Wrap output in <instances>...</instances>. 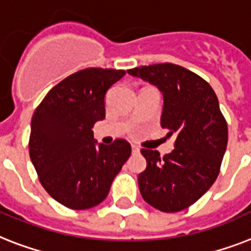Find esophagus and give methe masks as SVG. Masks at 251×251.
<instances>
[{
	"instance_id": "obj_1",
	"label": "esophagus",
	"mask_w": 251,
	"mask_h": 251,
	"mask_svg": "<svg viewBox=\"0 0 251 251\" xmlns=\"http://www.w3.org/2000/svg\"><path fill=\"white\" fill-rule=\"evenodd\" d=\"M131 150H133V153H138L139 151H141V149H139V147H138V146H135V145L131 146Z\"/></svg>"
}]
</instances>
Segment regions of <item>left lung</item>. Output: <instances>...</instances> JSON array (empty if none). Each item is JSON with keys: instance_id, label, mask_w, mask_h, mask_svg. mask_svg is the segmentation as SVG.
Wrapping results in <instances>:
<instances>
[{"instance_id": "left-lung-1", "label": "left lung", "mask_w": 251, "mask_h": 251, "mask_svg": "<svg viewBox=\"0 0 251 251\" xmlns=\"http://www.w3.org/2000/svg\"><path fill=\"white\" fill-rule=\"evenodd\" d=\"M163 92L161 127L175 134V150L142 149L147 168L138 176L142 197L163 212L182 211L195 203L218 178L228 143V126L212 87L195 73L175 64L127 70Z\"/></svg>"}]
</instances>
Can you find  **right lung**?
Here are the masks:
<instances>
[{"label": "right lung", "instance_id": "1", "mask_svg": "<svg viewBox=\"0 0 251 251\" xmlns=\"http://www.w3.org/2000/svg\"><path fill=\"white\" fill-rule=\"evenodd\" d=\"M125 70L88 68L49 91L31 121L29 157L40 183L72 210L98 206L131 153L125 139L96 146L92 127L105 118V94Z\"/></svg>", "mask_w": 251, "mask_h": 251}]
</instances>
